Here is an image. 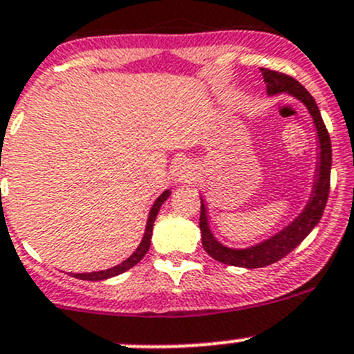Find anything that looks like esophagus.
<instances>
[{
  "mask_svg": "<svg viewBox=\"0 0 354 354\" xmlns=\"http://www.w3.org/2000/svg\"><path fill=\"white\" fill-rule=\"evenodd\" d=\"M174 178L180 183H190V181H195L197 178V169L192 162L188 160H180V162L174 166Z\"/></svg>",
  "mask_w": 354,
  "mask_h": 354,
  "instance_id": "34e87169",
  "label": "esophagus"
}]
</instances>
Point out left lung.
Returning a JSON list of instances; mask_svg holds the SVG:
<instances>
[{
    "instance_id": "obj_1",
    "label": "left lung",
    "mask_w": 354,
    "mask_h": 354,
    "mask_svg": "<svg viewBox=\"0 0 354 354\" xmlns=\"http://www.w3.org/2000/svg\"><path fill=\"white\" fill-rule=\"evenodd\" d=\"M263 75V82L267 84V92L269 94H279V92H288L292 97L299 99L303 104L306 106L313 118L315 123L317 135H319L320 144V154H319V167H317V180L313 185V194L308 200V205L305 207L298 219L292 221L288 227H284L281 233L276 236L269 238L263 243L250 246L246 250H233L226 248L212 236L209 230V223H207L205 205H200V231H202V245L203 250L212 257L214 260L226 266L234 267H246V269H259V267L270 266V263L277 262L283 257H286L289 252L296 248L306 236L310 231L319 224L320 217H322L324 209H326L327 198H329L330 190V164H332V149H330V137L327 131L326 124H324L322 116H320L319 106H317L315 99L310 95V92L286 73H279L276 70H269V68H260Z\"/></svg>"
}]
</instances>
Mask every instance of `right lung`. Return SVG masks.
Segmentation results:
<instances>
[{"label": "right lung", "mask_w": 354, "mask_h": 354, "mask_svg": "<svg viewBox=\"0 0 354 354\" xmlns=\"http://www.w3.org/2000/svg\"><path fill=\"white\" fill-rule=\"evenodd\" d=\"M167 197H169V190L164 192V194L156 200L154 205H152L151 214H149V219H147V226H145L144 240H142V243L138 245V248L135 250L133 255H131L130 259H127L123 263H120V266L111 267V269H108V270H99V272H88V274H73V277H77V279H84V281H104V279H109V277H113V276H118V274L124 272V270L131 269L133 266H137V263L144 259L145 253L149 252V248H151L152 226H154V221L157 217V212H159L160 205L166 202Z\"/></svg>", "instance_id": "right-lung-1"}]
</instances>
